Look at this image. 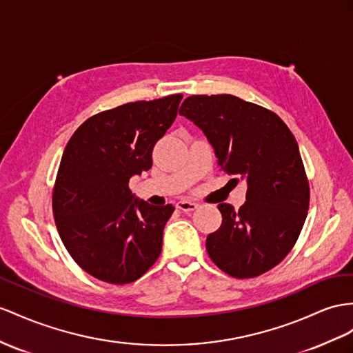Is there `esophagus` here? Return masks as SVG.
Returning a JSON list of instances; mask_svg holds the SVG:
<instances>
[{
    "mask_svg": "<svg viewBox=\"0 0 353 353\" xmlns=\"http://www.w3.org/2000/svg\"><path fill=\"white\" fill-rule=\"evenodd\" d=\"M176 207H177L179 210H182V212H192V210L196 209L198 204H196V203H192V201L180 200V201L176 204Z\"/></svg>",
    "mask_w": 353,
    "mask_h": 353,
    "instance_id": "esophagus-1",
    "label": "esophagus"
}]
</instances>
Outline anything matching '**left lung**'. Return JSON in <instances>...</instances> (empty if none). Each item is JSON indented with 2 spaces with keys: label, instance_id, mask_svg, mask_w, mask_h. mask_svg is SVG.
<instances>
[{
  "label": "left lung",
  "instance_id": "1",
  "mask_svg": "<svg viewBox=\"0 0 353 353\" xmlns=\"http://www.w3.org/2000/svg\"><path fill=\"white\" fill-rule=\"evenodd\" d=\"M179 113L203 130L225 173L248 182L239 210L218 205L222 223L207 236V254L236 279L267 273L292 250L309 210V179L294 134L274 112L228 94L191 95Z\"/></svg>",
  "mask_w": 353,
  "mask_h": 353
}]
</instances>
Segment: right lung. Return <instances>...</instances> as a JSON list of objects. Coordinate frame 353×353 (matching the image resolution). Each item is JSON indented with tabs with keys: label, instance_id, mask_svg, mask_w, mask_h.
I'll use <instances>...</instances> for the list:
<instances>
[{
	"label": "right lung",
	"instance_id": "1",
	"mask_svg": "<svg viewBox=\"0 0 353 353\" xmlns=\"http://www.w3.org/2000/svg\"><path fill=\"white\" fill-rule=\"evenodd\" d=\"M182 94L126 103L90 116L71 135L52 192L59 237L76 264L113 285L135 282L157 263L174 207L134 200L130 179L177 116Z\"/></svg>",
	"mask_w": 353,
	"mask_h": 353
}]
</instances>
